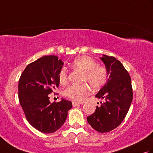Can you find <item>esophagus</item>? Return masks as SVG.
<instances>
[{
    "label": "esophagus",
    "mask_w": 153,
    "mask_h": 153,
    "mask_svg": "<svg viewBox=\"0 0 153 153\" xmlns=\"http://www.w3.org/2000/svg\"><path fill=\"white\" fill-rule=\"evenodd\" d=\"M72 105H73V106H77L80 105L81 103L76 102V101H72Z\"/></svg>",
    "instance_id": "esophagus-1"
}]
</instances>
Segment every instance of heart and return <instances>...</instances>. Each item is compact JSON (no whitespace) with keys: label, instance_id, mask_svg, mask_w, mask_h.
I'll list each match as a JSON object with an SVG mask.
<instances>
[{"label":"heart","instance_id":"b5f03b06","mask_svg":"<svg viewBox=\"0 0 153 153\" xmlns=\"http://www.w3.org/2000/svg\"><path fill=\"white\" fill-rule=\"evenodd\" d=\"M75 69L83 72L82 82H86L94 90H98L106 83L108 79V72L105 67L97 66V62L93 58L87 56L77 58L72 63ZM60 83L64 84L68 81L66 69L62 68L58 74ZM91 93V89L87 84L72 85L65 89L64 95L68 98L78 102H82Z\"/></svg>","mask_w":153,"mask_h":153}]
</instances>
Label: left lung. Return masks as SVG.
Returning <instances> with one entry per match:
<instances>
[{"mask_svg": "<svg viewBox=\"0 0 153 153\" xmlns=\"http://www.w3.org/2000/svg\"><path fill=\"white\" fill-rule=\"evenodd\" d=\"M100 59L105 65L108 78L95 97L105 102L96 106L95 112L87 120L96 131L106 133L116 128L125 118L132 102L133 91L131 77L119 60L105 54Z\"/></svg>", "mask_w": 153, "mask_h": 153, "instance_id": "left-lung-1", "label": "left lung"}]
</instances>
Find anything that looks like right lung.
Returning <instances> with one entry per match:
<instances>
[{
  "mask_svg": "<svg viewBox=\"0 0 153 153\" xmlns=\"http://www.w3.org/2000/svg\"><path fill=\"white\" fill-rule=\"evenodd\" d=\"M63 62L54 55L28 64L18 83V97L27 120L38 131L51 134L60 129L72 108L69 100L51 103L48 95L59 85L58 74Z\"/></svg>",
  "mask_w": 153,
  "mask_h": 153,
  "instance_id": "add662e5",
  "label": "right lung"
}]
</instances>
